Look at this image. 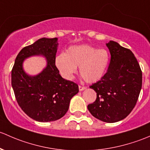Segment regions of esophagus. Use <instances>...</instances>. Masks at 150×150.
Wrapping results in <instances>:
<instances>
[{"label": "esophagus", "instance_id": "obj_1", "mask_svg": "<svg viewBox=\"0 0 150 150\" xmlns=\"http://www.w3.org/2000/svg\"><path fill=\"white\" fill-rule=\"evenodd\" d=\"M86 86H81V85H79V91H83V90H84V89H86Z\"/></svg>", "mask_w": 150, "mask_h": 150}]
</instances>
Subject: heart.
<instances>
[{
	"label": "heart",
	"instance_id": "1",
	"mask_svg": "<svg viewBox=\"0 0 150 150\" xmlns=\"http://www.w3.org/2000/svg\"><path fill=\"white\" fill-rule=\"evenodd\" d=\"M110 56L105 49H98L87 45L71 46L66 53L55 58V66L67 79H72L79 67V74L88 83L99 81L105 73Z\"/></svg>",
	"mask_w": 150,
	"mask_h": 150
}]
</instances>
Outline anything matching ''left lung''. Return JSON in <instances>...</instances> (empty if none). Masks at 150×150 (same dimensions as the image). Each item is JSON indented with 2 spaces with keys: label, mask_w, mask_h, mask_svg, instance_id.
Segmentation results:
<instances>
[{
  "label": "left lung",
  "mask_w": 150,
  "mask_h": 150,
  "mask_svg": "<svg viewBox=\"0 0 150 150\" xmlns=\"http://www.w3.org/2000/svg\"><path fill=\"white\" fill-rule=\"evenodd\" d=\"M110 62L106 74L90 86L96 100L87 105L90 113L106 123L124 119L137 104L142 84V72L134 53L118 42L106 43Z\"/></svg>",
  "instance_id": "1"
}]
</instances>
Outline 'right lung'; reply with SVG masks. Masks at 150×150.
Masks as SVG:
<instances>
[{
    "mask_svg": "<svg viewBox=\"0 0 150 150\" xmlns=\"http://www.w3.org/2000/svg\"><path fill=\"white\" fill-rule=\"evenodd\" d=\"M58 38H43L24 47L16 56L11 71V85L18 105L32 119L50 122L66 113L71 99L79 92V86L64 79L55 66ZM42 55L46 67L35 76L27 75L23 69L26 58Z\"/></svg>",
    "mask_w": 150,
    "mask_h": 150,
    "instance_id": "right-lung-1",
    "label": "right lung"
}]
</instances>
